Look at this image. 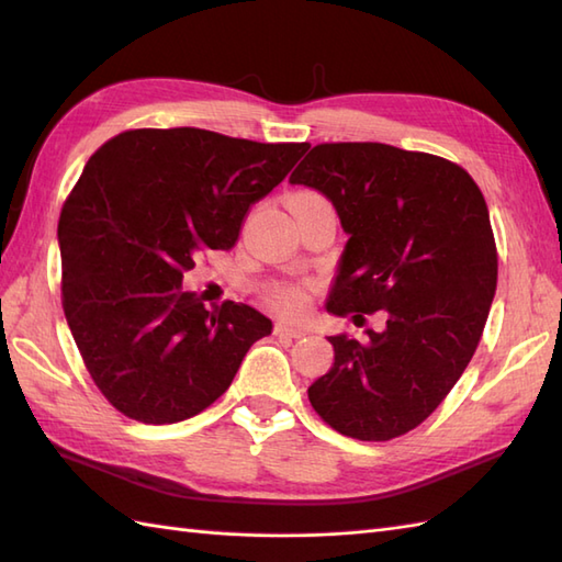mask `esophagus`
Segmentation results:
<instances>
[{"mask_svg": "<svg viewBox=\"0 0 562 562\" xmlns=\"http://www.w3.org/2000/svg\"><path fill=\"white\" fill-rule=\"evenodd\" d=\"M274 333H278V336H288V338H304L308 330L304 326L288 324V321H278V324H274Z\"/></svg>", "mask_w": 562, "mask_h": 562, "instance_id": "34e87169", "label": "esophagus"}]
</instances>
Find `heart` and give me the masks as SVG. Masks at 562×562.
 <instances>
[{
	"label": "heart",
	"mask_w": 562,
	"mask_h": 562,
	"mask_svg": "<svg viewBox=\"0 0 562 562\" xmlns=\"http://www.w3.org/2000/svg\"><path fill=\"white\" fill-rule=\"evenodd\" d=\"M296 195H312V193H296ZM272 296H274V304L282 306L284 312H300L304 306V292L300 288H282Z\"/></svg>",
	"instance_id": "heart-1"
}]
</instances>
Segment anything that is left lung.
<instances>
[{"label": "left lung", "mask_w": 562, "mask_h": 562, "mask_svg": "<svg viewBox=\"0 0 562 562\" xmlns=\"http://www.w3.org/2000/svg\"><path fill=\"white\" fill-rule=\"evenodd\" d=\"M336 207L348 234L328 314L384 308L386 328L330 336L333 364L308 401L340 435L411 432L457 384L479 348L497 288L483 193L461 166L381 142L318 145L290 176Z\"/></svg>", "instance_id": "8db88e82"}]
</instances>
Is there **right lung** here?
<instances>
[{"mask_svg":"<svg viewBox=\"0 0 562 562\" xmlns=\"http://www.w3.org/2000/svg\"><path fill=\"white\" fill-rule=\"evenodd\" d=\"M306 145L210 130H130L81 171L57 224L63 306L91 379L123 415L171 425L229 389L272 321L248 304L207 312L183 292L205 248H232L250 207Z\"/></svg>","mask_w":562,"mask_h":562,"instance_id":"add662e5","label":"right lung"}]
</instances>
